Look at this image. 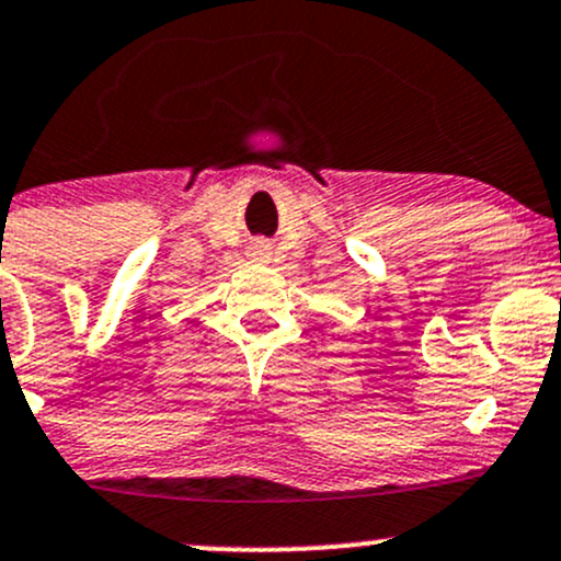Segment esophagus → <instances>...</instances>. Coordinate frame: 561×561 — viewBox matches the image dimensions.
I'll return each instance as SVG.
<instances>
[{
    "label": "esophagus",
    "instance_id": "34e87169",
    "mask_svg": "<svg viewBox=\"0 0 561 561\" xmlns=\"http://www.w3.org/2000/svg\"><path fill=\"white\" fill-rule=\"evenodd\" d=\"M257 252H263V247H257Z\"/></svg>",
    "mask_w": 561,
    "mask_h": 561
}]
</instances>
